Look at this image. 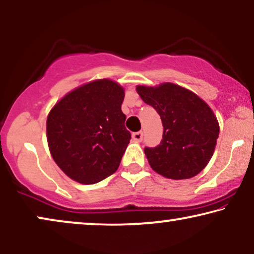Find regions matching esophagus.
<instances>
[{"label":"esophagus","instance_id":"obj_1","mask_svg":"<svg viewBox=\"0 0 254 254\" xmlns=\"http://www.w3.org/2000/svg\"><path fill=\"white\" fill-rule=\"evenodd\" d=\"M132 139L134 141H137V143H139V141L143 139V132H141V131H138V132L132 133Z\"/></svg>","mask_w":254,"mask_h":254}]
</instances>
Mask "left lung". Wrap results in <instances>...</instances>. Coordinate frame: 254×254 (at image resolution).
<instances>
[{
	"label": "left lung",
	"instance_id": "obj_1",
	"mask_svg": "<svg viewBox=\"0 0 254 254\" xmlns=\"http://www.w3.org/2000/svg\"><path fill=\"white\" fill-rule=\"evenodd\" d=\"M136 90L160 115L164 127L161 143L144 150L152 170L173 180L197 175L210 161L219 134L211 108L191 90L172 82L137 86Z\"/></svg>",
	"mask_w": 254,
	"mask_h": 254
}]
</instances>
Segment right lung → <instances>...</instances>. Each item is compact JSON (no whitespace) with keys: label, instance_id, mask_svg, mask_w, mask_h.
Here are the masks:
<instances>
[{"label":"right lung","instance_id":"1","mask_svg":"<svg viewBox=\"0 0 254 254\" xmlns=\"http://www.w3.org/2000/svg\"><path fill=\"white\" fill-rule=\"evenodd\" d=\"M123 100L121 84L99 79L70 90L50 110V153L72 180L93 185L117 171L131 139L124 127Z\"/></svg>","mask_w":254,"mask_h":254}]
</instances>
